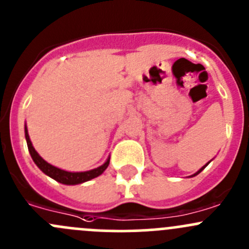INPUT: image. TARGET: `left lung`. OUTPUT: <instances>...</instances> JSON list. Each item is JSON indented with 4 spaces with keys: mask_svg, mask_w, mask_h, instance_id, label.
Returning <instances> with one entry per match:
<instances>
[{
    "mask_svg": "<svg viewBox=\"0 0 249 249\" xmlns=\"http://www.w3.org/2000/svg\"><path fill=\"white\" fill-rule=\"evenodd\" d=\"M210 162H211V161H208V162H207V164H206V165H203V166L201 167V169H200V170H199V171H197V172H195V173H194V175H192V176H190V177H194V176H197V175H199V173H200V172H201V171H202V170H203V169H205V167H206V166H207V165H208V164H210Z\"/></svg>",
    "mask_w": 249,
    "mask_h": 249,
    "instance_id": "1",
    "label": "left lung"
}]
</instances>
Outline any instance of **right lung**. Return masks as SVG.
<instances>
[{
  "label": "right lung",
  "mask_w": 249,
  "mask_h": 249,
  "mask_svg": "<svg viewBox=\"0 0 249 249\" xmlns=\"http://www.w3.org/2000/svg\"><path fill=\"white\" fill-rule=\"evenodd\" d=\"M25 139H26L27 148H29V152L30 154H31L32 160H34L35 164L38 166V169L43 173H46L47 176H49L50 178L55 179L56 182L62 183V184L76 185V184H80V183L88 182V180L92 179V178L95 177H99L100 175H102L105 170H106L109 165V157H108V159L105 161V164H102L101 166L96 167V169H92V170H89V171H84V172L65 171V170L59 169V167L56 166H53L52 164L47 162L46 160H44L43 158L36 152V149H35L34 145H32L31 140H30L26 124H25Z\"/></svg>",
  "instance_id": "right-lung-1"
}]
</instances>
